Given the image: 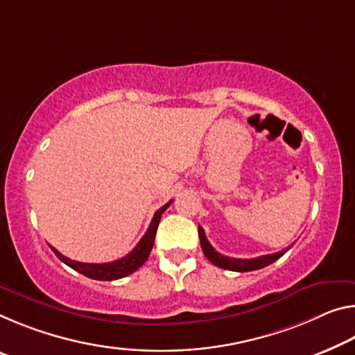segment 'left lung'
<instances>
[{"mask_svg":"<svg viewBox=\"0 0 355 355\" xmlns=\"http://www.w3.org/2000/svg\"><path fill=\"white\" fill-rule=\"evenodd\" d=\"M199 239H200V246L202 251H204L205 257L210 261L211 263H215L216 267L224 268V270H230V272H252V270H259L262 267H267L270 263H273L275 261L284 254L286 251L291 250L286 248L279 252H275V254H267V256H259L254 259H234V257H227L223 256L221 252L215 251V248L210 245V241L207 240L204 229L199 226Z\"/></svg>","mask_w":355,"mask_h":355,"instance_id":"obj_1","label":"left lung"}]
</instances>
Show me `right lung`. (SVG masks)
<instances>
[{"mask_svg":"<svg viewBox=\"0 0 355 355\" xmlns=\"http://www.w3.org/2000/svg\"><path fill=\"white\" fill-rule=\"evenodd\" d=\"M171 204H172V200H168L166 205H162L159 210L155 213V216H153V219H151V223L148 226V230L145 232L144 237L140 239V241L136 245V248L129 252L128 256L118 259V261L105 262V263L77 262V261H72V259L61 254V252L56 251L53 246H50V248H52V251L55 252V256L58 257L61 262H64L66 266L74 268L76 272L85 275V277L92 278V279L114 281V279L125 278V277H128V275L136 272L139 267H142L145 261L148 259L150 251H151V248H153L156 230H157V226H159V221H161V215L167 210V207Z\"/></svg>","mask_w":355,"mask_h":355,"instance_id":"1","label":"right lung"}]
</instances>
